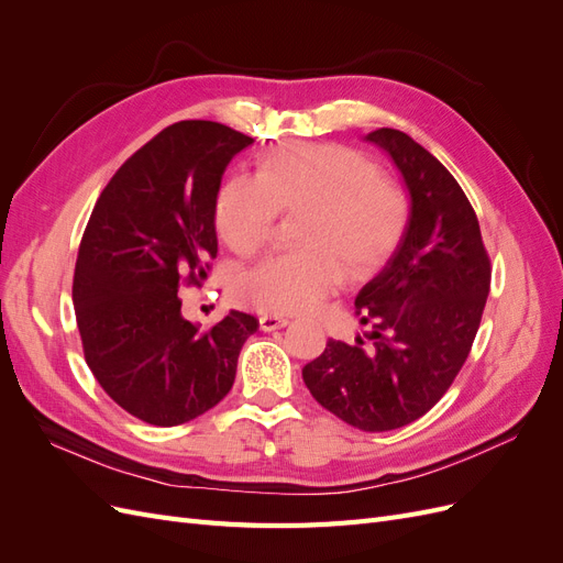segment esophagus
Instances as JSON below:
<instances>
[{
    "label": "esophagus",
    "instance_id": "esophagus-1",
    "mask_svg": "<svg viewBox=\"0 0 563 563\" xmlns=\"http://www.w3.org/2000/svg\"><path fill=\"white\" fill-rule=\"evenodd\" d=\"M288 327V319L286 317H279V314H263L261 317V331H279Z\"/></svg>",
    "mask_w": 563,
    "mask_h": 563
}]
</instances>
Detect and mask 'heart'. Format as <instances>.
<instances>
[{"label": "heart", "instance_id": "1", "mask_svg": "<svg viewBox=\"0 0 563 563\" xmlns=\"http://www.w3.org/2000/svg\"><path fill=\"white\" fill-rule=\"evenodd\" d=\"M279 209L305 211L302 251L269 255L236 286L263 312L300 314L327 300L350 275L376 267L406 225V197L362 152L343 145L284 143L258 164V178L230 176L216 199V225L240 255L258 253Z\"/></svg>", "mask_w": 563, "mask_h": 563}]
</instances>
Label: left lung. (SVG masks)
I'll return each mask as SVG.
<instances>
[{"label":"left lung","instance_id":"obj_1","mask_svg":"<svg viewBox=\"0 0 563 563\" xmlns=\"http://www.w3.org/2000/svg\"><path fill=\"white\" fill-rule=\"evenodd\" d=\"M364 141L395 162L411 209L399 244L354 300L371 345L329 340L302 380L352 428L387 432L428 413L463 368L490 263L479 220L444 164L397 129H376Z\"/></svg>","mask_w":563,"mask_h":563}]
</instances>
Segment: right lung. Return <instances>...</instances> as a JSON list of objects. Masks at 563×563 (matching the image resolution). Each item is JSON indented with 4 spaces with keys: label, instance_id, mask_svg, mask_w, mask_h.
Returning a JSON list of instances; mask_svg holds the SVG:
<instances>
[{
    "label": "right lung",
    "instance_id": "add662e5",
    "mask_svg": "<svg viewBox=\"0 0 563 563\" xmlns=\"http://www.w3.org/2000/svg\"><path fill=\"white\" fill-rule=\"evenodd\" d=\"M251 143L203 119L164 129L112 176L81 236L73 302L84 356L110 399L157 428L223 399L258 331V319L236 310L201 329L183 317L178 294L207 282L220 180Z\"/></svg>",
    "mask_w": 563,
    "mask_h": 563
}]
</instances>
